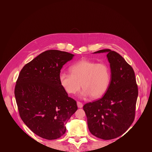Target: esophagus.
<instances>
[{
  "label": "esophagus",
  "mask_w": 152,
  "mask_h": 152,
  "mask_svg": "<svg viewBox=\"0 0 152 152\" xmlns=\"http://www.w3.org/2000/svg\"><path fill=\"white\" fill-rule=\"evenodd\" d=\"M77 105L79 108H82L83 107V104L80 102H77Z\"/></svg>",
  "instance_id": "esophagus-1"
}]
</instances>
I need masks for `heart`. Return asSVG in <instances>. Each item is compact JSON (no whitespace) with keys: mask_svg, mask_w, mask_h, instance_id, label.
Instances as JSON below:
<instances>
[{"mask_svg":"<svg viewBox=\"0 0 152 152\" xmlns=\"http://www.w3.org/2000/svg\"><path fill=\"white\" fill-rule=\"evenodd\" d=\"M71 73L61 72L59 81L69 94H75L81 86L84 88L80 96L98 98L104 94L111 82V69L104 63H96L88 60H81L71 65Z\"/></svg>","mask_w":152,"mask_h":152,"instance_id":"b5f03b06","label":"heart"}]
</instances>
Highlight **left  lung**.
Wrapping results in <instances>:
<instances>
[{
  "label": "left lung",
  "mask_w": 152,
  "mask_h": 152,
  "mask_svg": "<svg viewBox=\"0 0 152 152\" xmlns=\"http://www.w3.org/2000/svg\"><path fill=\"white\" fill-rule=\"evenodd\" d=\"M107 52L110 63L111 82L105 94L83 107L91 133L103 140L118 137L133 123L138 96V87L133 68L118 53L110 49L94 52Z\"/></svg>",
  "instance_id": "obj_1"
}]
</instances>
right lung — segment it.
Masks as SVG:
<instances>
[{"label":"right lung","instance_id":"add662e5","mask_svg":"<svg viewBox=\"0 0 152 152\" xmlns=\"http://www.w3.org/2000/svg\"><path fill=\"white\" fill-rule=\"evenodd\" d=\"M74 55L45 51L23 66L15 87L20 116L29 128L43 139L53 140L65 133V124L77 110L59 81L60 70Z\"/></svg>","mask_w":152,"mask_h":152}]
</instances>
